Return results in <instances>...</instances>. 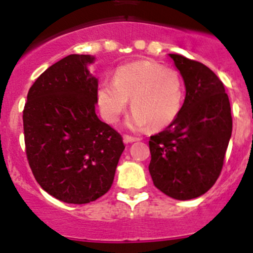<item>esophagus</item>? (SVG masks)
<instances>
[{
    "label": "esophagus",
    "mask_w": 253,
    "mask_h": 253,
    "mask_svg": "<svg viewBox=\"0 0 253 253\" xmlns=\"http://www.w3.org/2000/svg\"><path fill=\"white\" fill-rule=\"evenodd\" d=\"M140 137H133V136H128V134H125L124 136V141L125 143H131V142H136V141H140Z\"/></svg>",
    "instance_id": "1"
}]
</instances>
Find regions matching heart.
Returning a JSON list of instances; mask_svg holds the SVG:
<instances>
[{
    "label": "heart",
    "instance_id": "1",
    "mask_svg": "<svg viewBox=\"0 0 253 253\" xmlns=\"http://www.w3.org/2000/svg\"><path fill=\"white\" fill-rule=\"evenodd\" d=\"M131 98L132 113L127 126L142 129L169 126L180 113L183 102V82L178 71L148 60L120 66L113 81H102L97 88V105L101 115L116 124Z\"/></svg>",
    "mask_w": 253,
    "mask_h": 253
}]
</instances>
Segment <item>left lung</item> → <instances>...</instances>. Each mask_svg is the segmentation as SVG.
Segmentation results:
<instances>
[{
    "mask_svg": "<svg viewBox=\"0 0 253 253\" xmlns=\"http://www.w3.org/2000/svg\"><path fill=\"white\" fill-rule=\"evenodd\" d=\"M180 71L186 97L174 121L151 136L148 169L153 185L174 200L206 193L218 178L232 133L227 93L204 63L169 53Z\"/></svg>",
    "mask_w": 253,
    "mask_h": 253,
    "instance_id": "8db88e82",
    "label": "left lung"
}]
</instances>
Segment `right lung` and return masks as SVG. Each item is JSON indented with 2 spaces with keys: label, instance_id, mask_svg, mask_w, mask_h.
Here are the masks:
<instances>
[{
  "label": "right lung",
  "instance_id": "right-lung-1",
  "mask_svg": "<svg viewBox=\"0 0 253 253\" xmlns=\"http://www.w3.org/2000/svg\"><path fill=\"white\" fill-rule=\"evenodd\" d=\"M94 56L70 55L31 86L23 110L26 155L39 185L66 204L96 201L111 188L125 150L96 115Z\"/></svg>",
  "mask_w": 253,
  "mask_h": 253
}]
</instances>
